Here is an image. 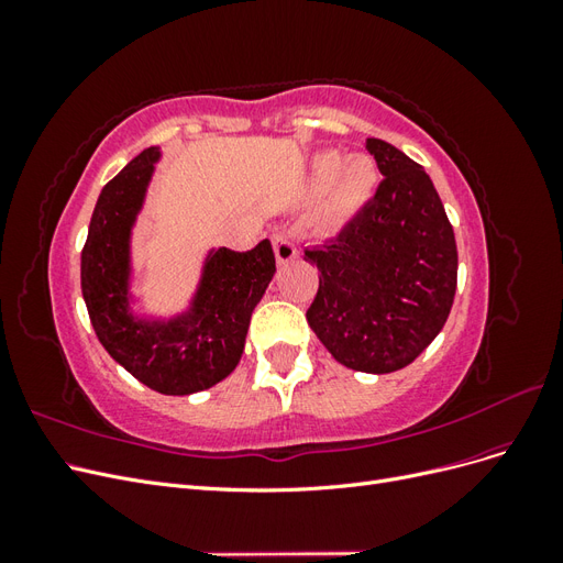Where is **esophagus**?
I'll return each mask as SVG.
<instances>
[{"mask_svg":"<svg viewBox=\"0 0 563 563\" xmlns=\"http://www.w3.org/2000/svg\"><path fill=\"white\" fill-rule=\"evenodd\" d=\"M272 246H275V255H277L279 265L291 263V261L298 258V249H296L291 236H288L286 232H277L275 236H272Z\"/></svg>","mask_w":563,"mask_h":563,"instance_id":"34e87169","label":"esophagus"}]
</instances>
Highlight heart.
I'll return each instance as SVG.
<instances>
[{
	"instance_id": "1",
	"label": "heart",
	"mask_w": 563,
	"mask_h": 563,
	"mask_svg": "<svg viewBox=\"0 0 563 563\" xmlns=\"http://www.w3.org/2000/svg\"><path fill=\"white\" fill-rule=\"evenodd\" d=\"M378 166L366 155L340 157L338 152H321L310 159L305 185L312 195L323 192L321 223L329 230L347 225L376 195Z\"/></svg>"
}]
</instances>
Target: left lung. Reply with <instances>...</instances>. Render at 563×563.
I'll use <instances>...</instances> for the list:
<instances>
[{"instance_id": "1", "label": "left lung", "mask_w": 563, "mask_h": 563, "mask_svg": "<svg viewBox=\"0 0 563 563\" xmlns=\"http://www.w3.org/2000/svg\"><path fill=\"white\" fill-rule=\"evenodd\" d=\"M366 150L385 180L338 240L305 249L321 272L308 321L335 362L380 376L411 364L444 329L457 249L424 168L378 139Z\"/></svg>"}]
</instances>
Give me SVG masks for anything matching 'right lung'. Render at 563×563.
I'll use <instances>...</instances> for the list:
<instances>
[{"label":"right lung","mask_w":563,"mask_h":563,"mask_svg":"<svg viewBox=\"0 0 563 563\" xmlns=\"http://www.w3.org/2000/svg\"><path fill=\"white\" fill-rule=\"evenodd\" d=\"M162 159L143 150L100 192L81 251V296L112 360L159 395L185 397L225 380L242 360L255 305L275 279L269 240L246 253L211 246L185 305L155 312L139 294L133 232Z\"/></svg>","instance_id":"obj_1"}]
</instances>
